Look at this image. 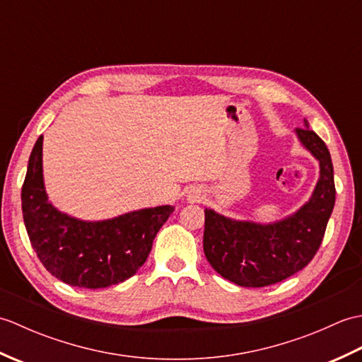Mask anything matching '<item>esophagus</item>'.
Masks as SVG:
<instances>
[{"label":"esophagus","instance_id":"obj_1","mask_svg":"<svg viewBox=\"0 0 362 362\" xmlns=\"http://www.w3.org/2000/svg\"><path fill=\"white\" fill-rule=\"evenodd\" d=\"M189 199H191V201H199V199H201V197H199L197 194H194V193H193V194L189 196Z\"/></svg>","mask_w":362,"mask_h":362}]
</instances>
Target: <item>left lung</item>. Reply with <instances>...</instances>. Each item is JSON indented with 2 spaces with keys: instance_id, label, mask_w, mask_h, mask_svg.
<instances>
[{
  "instance_id": "obj_1",
  "label": "left lung",
  "mask_w": 362,
  "mask_h": 362,
  "mask_svg": "<svg viewBox=\"0 0 362 362\" xmlns=\"http://www.w3.org/2000/svg\"><path fill=\"white\" fill-rule=\"evenodd\" d=\"M296 132L320 163V179L308 204L288 219L269 226L205 210V257L214 271L238 286L263 288L288 279L310 263L324 240L336 201L333 161L308 121Z\"/></svg>"
}]
</instances>
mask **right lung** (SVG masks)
I'll list each match as a JSON object with an SVG mask.
<instances>
[{
	"mask_svg": "<svg viewBox=\"0 0 362 362\" xmlns=\"http://www.w3.org/2000/svg\"><path fill=\"white\" fill-rule=\"evenodd\" d=\"M42 141L30 152L21 210L30 245L46 271L66 284L98 289L135 275L173 206L163 205L101 222H83L48 202L42 174Z\"/></svg>",
	"mask_w": 362,
	"mask_h": 362,
	"instance_id": "1",
	"label": "right lung"
}]
</instances>
